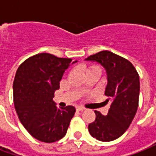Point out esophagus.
<instances>
[{"instance_id":"esophagus-1","label":"esophagus","mask_w":156,"mask_h":156,"mask_svg":"<svg viewBox=\"0 0 156 156\" xmlns=\"http://www.w3.org/2000/svg\"><path fill=\"white\" fill-rule=\"evenodd\" d=\"M84 110H85V108H83V107H78V108H77V111L83 112V111H84Z\"/></svg>"}]
</instances>
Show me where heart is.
Listing matches in <instances>:
<instances>
[{"label":"heart","instance_id":"heart-1","mask_svg":"<svg viewBox=\"0 0 156 156\" xmlns=\"http://www.w3.org/2000/svg\"><path fill=\"white\" fill-rule=\"evenodd\" d=\"M92 71H99L101 73V69L98 66H96V65H91V66H88L85 68V73H88Z\"/></svg>","mask_w":156,"mask_h":156}]
</instances>
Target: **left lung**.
I'll return each instance as SVG.
<instances>
[{
  "instance_id": "1",
  "label": "left lung",
  "mask_w": 156,
  "mask_h": 156,
  "mask_svg": "<svg viewBox=\"0 0 156 156\" xmlns=\"http://www.w3.org/2000/svg\"><path fill=\"white\" fill-rule=\"evenodd\" d=\"M85 60L97 62L105 69V103L110 104L105 116L95 110L96 119L88 124V131L98 140H115L126 131L137 112L140 77L130 62L109 51H99Z\"/></svg>"
}]
</instances>
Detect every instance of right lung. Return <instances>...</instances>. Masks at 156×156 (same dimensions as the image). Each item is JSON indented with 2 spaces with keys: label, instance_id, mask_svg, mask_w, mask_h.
I'll use <instances>...</instances> for the list:
<instances>
[{
  "label": "right lung",
  "instance_id": "obj_1",
  "mask_svg": "<svg viewBox=\"0 0 156 156\" xmlns=\"http://www.w3.org/2000/svg\"><path fill=\"white\" fill-rule=\"evenodd\" d=\"M71 58L39 53L19 66L13 82V100L22 125L32 137L51 143L65 136L76 109L58 108L52 101Z\"/></svg>",
  "mask_w": 156,
  "mask_h": 156
}]
</instances>
